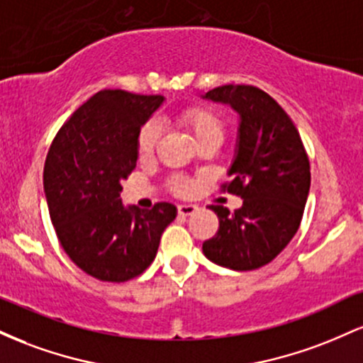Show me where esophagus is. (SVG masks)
Wrapping results in <instances>:
<instances>
[{"instance_id":"esophagus-1","label":"esophagus","mask_w":363,"mask_h":363,"mask_svg":"<svg viewBox=\"0 0 363 363\" xmlns=\"http://www.w3.org/2000/svg\"><path fill=\"white\" fill-rule=\"evenodd\" d=\"M196 210H198V208H196L194 205H179V206H177V213L181 215V216H189V215H193Z\"/></svg>"}]
</instances>
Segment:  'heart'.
<instances>
[{"label":"heart","instance_id":"obj_1","mask_svg":"<svg viewBox=\"0 0 363 363\" xmlns=\"http://www.w3.org/2000/svg\"><path fill=\"white\" fill-rule=\"evenodd\" d=\"M179 121L193 133L196 141H215L222 145L227 133V121L222 112L206 104H193L179 112ZM160 140V126L155 121H147L138 133V153L140 157L152 155ZM169 189L176 194L189 193L191 182L182 176H172L169 179Z\"/></svg>","mask_w":363,"mask_h":363}]
</instances>
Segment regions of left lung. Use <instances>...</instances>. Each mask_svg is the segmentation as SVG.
Here are the masks:
<instances>
[{
	"mask_svg": "<svg viewBox=\"0 0 363 363\" xmlns=\"http://www.w3.org/2000/svg\"><path fill=\"white\" fill-rule=\"evenodd\" d=\"M230 104L240 114L239 145L222 186L240 196L234 213L222 205L218 230L203 242L215 264L251 272L272 262L297 234L311 187V164L298 129L272 95L254 85L216 86L205 95Z\"/></svg>",
	"mask_w": 363,
	"mask_h": 363,
	"instance_id": "8db88e82",
	"label": "left lung"
}]
</instances>
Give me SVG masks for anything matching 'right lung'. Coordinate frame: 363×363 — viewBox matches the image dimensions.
<instances>
[{
  "label": "right lung",
  "mask_w": 363,
  "mask_h": 363,
  "mask_svg": "<svg viewBox=\"0 0 363 363\" xmlns=\"http://www.w3.org/2000/svg\"><path fill=\"white\" fill-rule=\"evenodd\" d=\"M162 95L101 90L54 136L44 191L57 239L78 268L102 281L140 277L155 259L160 235L176 218L170 203L124 208L121 181L138 158V133Z\"/></svg>",
  "instance_id": "obj_1"
}]
</instances>
